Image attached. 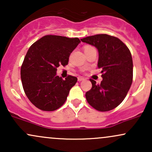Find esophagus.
<instances>
[{
	"label": "esophagus",
	"mask_w": 152,
	"mask_h": 152,
	"mask_svg": "<svg viewBox=\"0 0 152 152\" xmlns=\"http://www.w3.org/2000/svg\"><path fill=\"white\" fill-rule=\"evenodd\" d=\"M85 78H83V77H78V81H83Z\"/></svg>",
	"instance_id": "obj_1"
}]
</instances>
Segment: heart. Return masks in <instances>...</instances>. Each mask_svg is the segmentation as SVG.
Returning <instances> with one entry per match:
<instances>
[{"mask_svg": "<svg viewBox=\"0 0 152 152\" xmlns=\"http://www.w3.org/2000/svg\"><path fill=\"white\" fill-rule=\"evenodd\" d=\"M91 48H93V47L91 46H85L83 49H84V51H86V50L91 49Z\"/></svg>", "mask_w": 152, "mask_h": 152, "instance_id": "heart-1", "label": "heart"}]
</instances>
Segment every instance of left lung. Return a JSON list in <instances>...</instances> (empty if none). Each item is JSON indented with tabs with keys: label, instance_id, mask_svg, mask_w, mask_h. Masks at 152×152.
I'll use <instances>...</instances> for the list:
<instances>
[{
	"label": "left lung",
	"instance_id": "left-lung-1",
	"mask_svg": "<svg viewBox=\"0 0 152 152\" xmlns=\"http://www.w3.org/2000/svg\"><path fill=\"white\" fill-rule=\"evenodd\" d=\"M99 50L98 68L103 80L86 93L87 102L99 111L115 109L123 102L133 80V61L129 49L120 39L107 34H97L81 39Z\"/></svg>",
	"mask_w": 152,
	"mask_h": 152
}]
</instances>
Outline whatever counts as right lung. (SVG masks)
<instances>
[{"label": "right lung", "instance_id": "obj_1", "mask_svg": "<svg viewBox=\"0 0 152 152\" xmlns=\"http://www.w3.org/2000/svg\"><path fill=\"white\" fill-rule=\"evenodd\" d=\"M81 41L78 38L46 35L31 45L21 68L23 88L29 101L38 109L53 111L65 103L77 78L56 76L57 68L69 63V56Z\"/></svg>", "mask_w": 152, "mask_h": 152}]
</instances>
